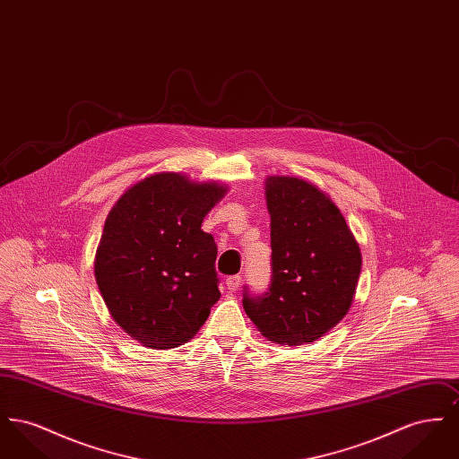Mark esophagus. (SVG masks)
<instances>
[{
    "mask_svg": "<svg viewBox=\"0 0 459 459\" xmlns=\"http://www.w3.org/2000/svg\"><path fill=\"white\" fill-rule=\"evenodd\" d=\"M225 284H227V289L229 290H238L240 287V277L239 275H232V277H229L227 281H225Z\"/></svg>",
    "mask_w": 459,
    "mask_h": 459,
    "instance_id": "obj_1",
    "label": "esophagus"
}]
</instances>
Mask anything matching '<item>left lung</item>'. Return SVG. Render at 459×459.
<instances>
[{"instance_id": "1", "label": "left lung", "mask_w": 459, "mask_h": 459, "mask_svg": "<svg viewBox=\"0 0 459 459\" xmlns=\"http://www.w3.org/2000/svg\"><path fill=\"white\" fill-rule=\"evenodd\" d=\"M272 279L266 292L244 285L242 306L273 342L299 346L327 333L350 311L361 272L359 246L339 208L296 177H268Z\"/></svg>"}]
</instances>
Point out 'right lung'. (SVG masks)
Returning a JSON list of instances; mask_svg holds the SVG:
<instances>
[{"mask_svg": "<svg viewBox=\"0 0 459 459\" xmlns=\"http://www.w3.org/2000/svg\"><path fill=\"white\" fill-rule=\"evenodd\" d=\"M223 195L170 172L137 182L111 208L96 282L113 320L146 348L182 346L219 301L217 244L201 223Z\"/></svg>", "mask_w": 459, "mask_h": 459, "instance_id": "obj_1", "label": "right lung"}]
</instances>
